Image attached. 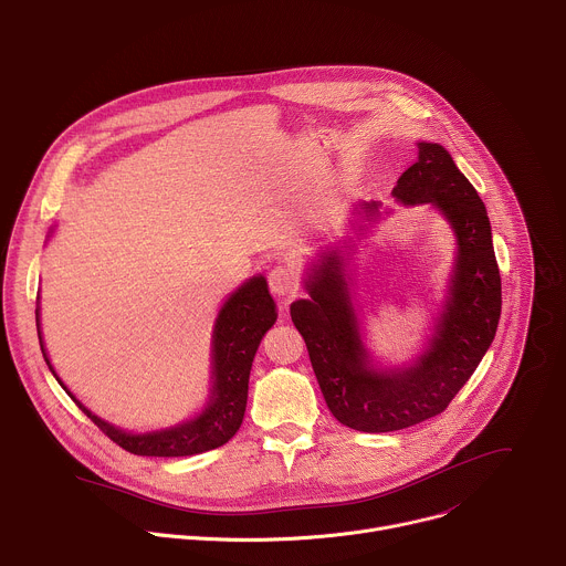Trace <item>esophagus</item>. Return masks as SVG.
I'll list each match as a JSON object with an SVG mask.
<instances>
[{
    "label": "esophagus",
    "instance_id": "1",
    "mask_svg": "<svg viewBox=\"0 0 566 566\" xmlns=\"http://www.w3.org/2000/svg\"><path fill=\"white\" fill-rule=\"evenodd\" d=\"M269 286L277 297H293L300 289V277L293 266H275L269 273Z\"/></svg>",
    "mask_w": 566,
    "mask_h": 566
}]
</instances>
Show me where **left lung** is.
Returning a JSON list of instances; mask_svg holds the SVG:
<instances>
[{
	"instance_id": "1",
	"label": "left lung",
	"mask_w": 566,
	"mask_h": 566,
	"mask_svg": "<svg viewBox=\"0 0 566 566\" xmlns=\"http://www.w3.org/2000/svg\"><path fill=\"white\" fill-rule=\"evenodd\" d=\"M418 163L399 176L392 196L406 208L431 205L455 239L447 295L420 354L401 366L381 364L366 345L364 314L354 300L347 262L354 239L390 214L379 200L356 205L354 237L316 252L304 273L310 297L291 304V321L310 349L332 416L364 433L399 431L442 413L479 368L501 316L485 205L444 146L418 142Z\"/></svg>"
}]
</instances>
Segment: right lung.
I'll return each mask as SVG.
<instances>
[{
    "label": "right lung",
    "mask_w": 566,
    "mask_h": 566,
    "mask_svg": "<svg viewBox=\"0 0 566 566\" xmlns=\"http://www.w3.org/2000/svg\"><path fill=\"white\" fill-rule=\"evenodd\" d=\"M275 321H277V306L269 291L266 277L262 273L252 275L226 297V302L221 304V310L217 314L214 329H212V347H210V390L200 410H196L191 418L178 424L144 431V433H133L92 413V410L81 399H76V395L61 381L44 349V340L40 332V304L35 306L40 349L51 375L56 377L63 390L113 442H117L119 447H124L135 455H160V458L193 455V453L217 449L239 431L245 413L252 358L264 334L275 325Z\"/></svg>",
    "instance_id": "obj_1"
}]
</instances>
